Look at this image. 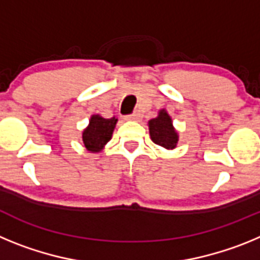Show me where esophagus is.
Listing matches in <instances>:
<instances>
[{
	"label": "esophagus",
	"instance_id": "34e87169",
	"mask_svg": "<svg viewBox=\"0 0 260 260\" xmlns=\"http://www.w3.org/2000/svg\"><path fill=\"white\" fill-rule=\"evenodd\" d=\"M139 118H141V113H138V112H135V113H133V114H127V116H125V119H133V121H138Z\"/></svg>",
	"mask_w": 260,
	"mask_h": 260
}]
</instances>
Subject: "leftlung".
I'll return each mask as SVG.
<instances>
[{"mask_svg": "<svg viewBox=\"0 0 260 260\" xmlns=\"http://www.w3.org/2000/svg\"><path fill=\"white\" fill-rule=\"evenodd\" d=\"M148 126H150V135L153 143L164 147L167 150L176 147L178 135L172 125V118L165 110H161L158 113V117L151 119Z\"/></svg>", "mask_w": 260, "mask_h": 260, "instance_id": "1", "label": "left lung"}]
</instances>
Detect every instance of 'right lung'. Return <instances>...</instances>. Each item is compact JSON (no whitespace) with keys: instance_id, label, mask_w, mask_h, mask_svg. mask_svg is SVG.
Returning <instances> with one entry per match:
<instances>
[{"instance_id":"obj_1","label":"right lung","mask_w":260,"mask_h":260,"mask_svg":"<svg viewBox=\"0 0 260 260\" xmlns=\"http://www.w3.org/2000/svg\"><path fill=\"white\" fill-rule=\"evenodd\" d=\"M117 118H103L99 114L91 117L88 127L83 132V143L91 152H98L110 141Z\"/></svg>"}]
</instances>
